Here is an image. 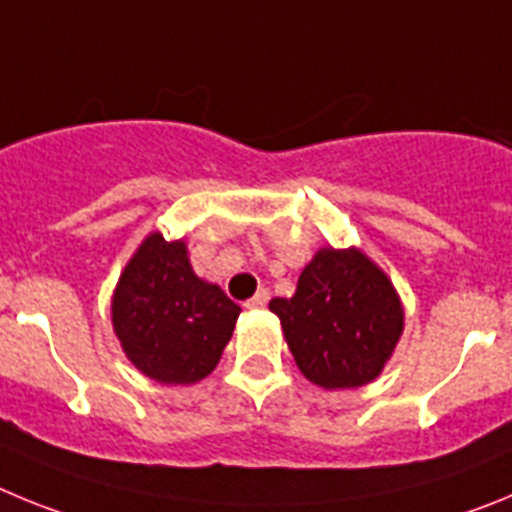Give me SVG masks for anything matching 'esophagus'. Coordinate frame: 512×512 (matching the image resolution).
Masks as SVG:
<instances>
[{
	"instance_id": "1",
	"label": "esophagus",
	"mask_w": 512,
	"mask_h": 512,
	"mask_svg": "<svg viewBox=\"0 0 512 512\" xmlns=\"http://www.w3.org/2000/svg\"><path fill=\"white\" fill-rule=\"evenodd\" d=\"M266 302H269V292H266V289H259L251 300H246L243 307H246V310H261V307H266Z\"/></svg>"
}]
</instances>
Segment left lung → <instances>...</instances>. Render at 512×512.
Segmentation results:
<instances>
[{
	"mask_svg": "<svg viewBox=\"0 0 512 512\" xmlns=\"http://www.w3.org/2000/svg\"><path fill=\"white\" fill-rule=\"evenodd\" d=\"M269 310L300 372L323 390L374 382L405 328L395 284L356 246L318 248L295 295L274 297Z\"/></svg>",
	"mask_w": 512,
	"mask_h": 512,
	"instance_id": "obj_1",
	"label": "left lung"
}]
</instances>
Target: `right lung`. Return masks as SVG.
Segmentation results:
<instances>
[{
    "instance_id": "obj_1",
    "label": "right lung",
    "mask_w": 512,
    "mask_h": 512,
    "mask_svg": "<svg viewBox=\"0 0 512 512\" xmlns=\"http://www.w3.org/2000/svg\"><path fill=\"white\" fill-rule=\"evenodd\" d=\"M241 307L189 264L187 243L148 233L112 292V328L140 374L158 384L205 379L233 336Z\"/></svg>"
}]
</instances>
